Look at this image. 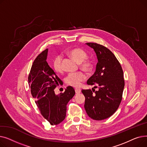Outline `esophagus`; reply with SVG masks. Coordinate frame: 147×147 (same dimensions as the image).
<instances>
[{"mask_svg":"<svg viewBox=\"0 0 147 147\" xmlns=\"http://www.w3.org/2000/svg\"><path fill=\"white\" fill-rule=\"evenodd\" d=\"M75 92H76V94H80V92H81V89H79V88H76L75 89Z\"/></svg>","mask_w":147,"mask_h":147,"instance_id":"34e87169","label":"esophagus"}]
</instances>
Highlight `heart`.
Here are the masks:
<instances>
[{"label":"heart","instance_id":"b5f03b06","mask_svg":"<svg viewBox=\"0 0 147 147\" xmlns=\"http://www.w3.org/2000/svg\"><path fill=\"white\" fill-rule=\"evenodd\" d=\"M69 55L73 58L76 62L79 63V66L82 69L86 72H89L93 68L92 61L88 59L87 52L80 48H75L68 52ZM53 67L57 73H62L63 71L62 65V58L58 55L53 61ZM86 76L81 71L69 73L65 79V82L68 85L79 87L81 82L85 80Z\"/></svg>","mask_w":147,"mask_h":147}]
</instances>
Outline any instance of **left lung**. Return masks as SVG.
<instances>
[{
  "label": "left lung",
  "instance_id": "obj_1",
  "mask_svg": "<svg viewBox=\"0 0 147 147\" xmlns=\"http://www.w3.org/2000/svg\"><path fill=\"white\" fill-rule=\"evenodd\" d=\"M86 44L94 49L98 61L96 71L87 84L98 86V90L95 94L90 89L82 90L85 96L84 107L89 117L102 120L111 116L120 104L125 87L123 71L110 50L96 43Z\"/></svg>",
  "mask_w": 147,
  "mask_h": 147
}]
</instances>
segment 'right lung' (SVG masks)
Segmentation results:
<instances>
[{
    "label": "right lung",
    "instance_id": "add662e5",
    "mask_svg": "<svg viewBox=\"0 0 147 147\" xmlns=\"http://www.w3.org/2000/svg\"><path fill=\"white\" fill-rule=\"evenodd\" d=\"M48 51V49L43 51L34 61L28 82L41 114L51 125H57L65 118L67 105L75 95V90L69 86L64 93L55 95L54 89L63 83L46 62Z\"/></svg>",
    "mask_w": 147,
    "mask_h": 147
}]
</instances>
